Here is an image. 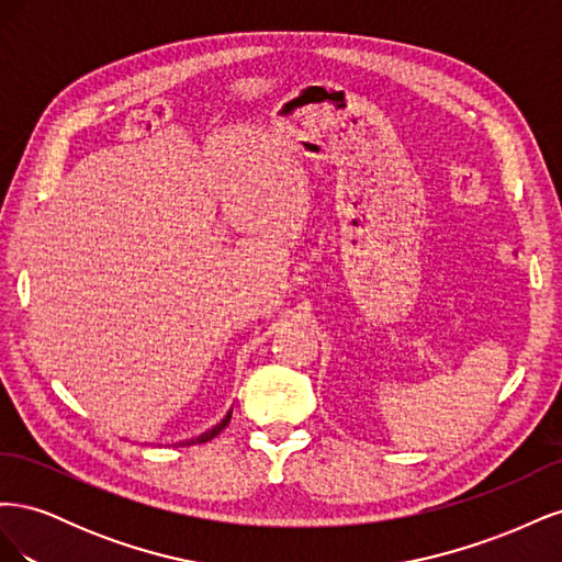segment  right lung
<instances>
[{
	"mask_svg": "<svg viewBox=\"0 0 562 562\" xmlns=\"http://www.w3.org/2000/svg\"><path fill=\"white\" fill-rule=\"evenodd\" d=\"M229 417H232V413H229V415H227V417L223 419V424H217V427H215L213 431H209V434H203V436H199V438H196V440H199V443H206V440H211L213 436H217V434H220V429H223V427H225V424L229 422ZM190 443H194V440H190ZM190 443H187V446H190Z\"/></svg>",
	"mask_w": 562,
	"mask_h": 562,
	"instance_id": "right-lung-1",
	"label": "right lung"
}]
</instances>
